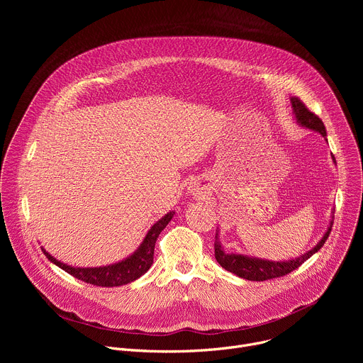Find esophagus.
Wrapping results in <instances>:
<instances>
[{
    "label": "esophagus",
    "mask_w": 363,
    "mask_h": 363,
    "mask_svg": "<svg viewBox=\"0 0 363 363\" xmlns=\"http://www.w3.org/2000/svg\"><path fill=\"white\" fill-rule=\"evenodd\" d=\"M188 189H189L191 195H192V196H195V198H199V196H202V195L206 192L205 186H203L202 184H198V182L191 184V185L188 186Z\"/></svg>",
    "instance_id": "34e87169"
}]
</instances>
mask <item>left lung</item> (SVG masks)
Wrapping results in <instances>:
<instances>
[{
    "mask_svg": "<svg viewBox=\"0 0 363 363\" xmlns=\"http://www.w3.org/2000/svg\"><path fill=\"white\" fill-rule=\"evenodd\" d=\"M290 103L293 108V115L296 122L313 132L320 133L325 139H326V128L323 125V122L315 115L310 112L304 103L300 101V99L297 97H290ZM328 140V139H326ZM333 164L336 165V160L332 155ZM330 223L328 225L326 233L323 234V237L319 240V242L310 248L308 251L303 252L298 257L290 258V260H280V262H274V260H267V258H260V257H251V255H245V254H238V252H228L224 250L221 241H220V234L217 230L216 234V242H214V248H216V258L218 264L225 269L230 273H234L235 276L250 280V281H264V280H270V279H276V277H281L286 276L289 273H291L293 270L298 269L306 260H308L310 257L313 254H316L323 244L326 242L330 231H332V225H333V211L330 216Z\"/></svg>",
    "mask_w": 363,
    "mask_h": 363,
    "instance_id": "1",
    "label": "left lung"
}]
</instances>
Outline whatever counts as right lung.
Segmentation results:
<instances>
[{
    "mask_svg": "<svg viewBox=\"0 0 363 363\" xmlns=\"http://www.w3.org/2000/svg\"><path fill=\"white\" fill-rule=\"evenodd\" d=\"M174 216H175L174 211L167 213L161 220H158L150 227V230L146 233L140 245L130 255L109 266L73 267L57 260V258H55V255H51L48 251H45L44 247H41V250L51 263L84 283L101 286V287L123 286L135 281L150 269L153 263L155 242H157V238L160 237L162 230L168 225V223L174 218Z\"/></svg>",
    "mask_w": 363,
    "mask_h": 363,
    "instance_id": "right-lung-1",
    "label": "right lung"
}]
</instances>
